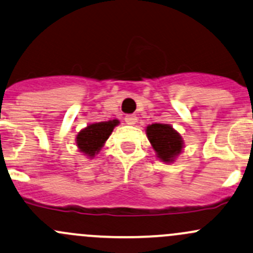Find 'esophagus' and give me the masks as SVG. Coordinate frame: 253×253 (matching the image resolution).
Wrapping results in <instances>:
<instances>
[{
    "label": "esophagus",
    "instance_id": "1",
    "mask_svg": "<svg viewBox=\"0 0 253 253\" xmlns=\"http://www.w3.org/2000/svg\"><path fill=\"white\" fill-rule=\"evenodd\" d=\"M125 121H126L127 125H135V122H137V116L135 115H127L126 118H125Z\"/></svg>",
    "mask_w": 253,
    "mask_h": 253
}]
</instances>
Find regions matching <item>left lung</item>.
Listing matches in <instances>:
<instances>
[{"label": "left lung", "instance_id": "left-lung-1", "mask_svg": "<svg viewBox=\"0 0 253 253\" xmlns=\"http://www.w3.org/2000/svg\"><path fill=\"white\" fill-rule=\"evenodd\" d=\"M148 139L156 153V158L165 164H172L182 154L184 140L179 132L169 124H151L145 128Z\"/></svg>", "mask_w": 253, "mask_h": 253}]
</instances>
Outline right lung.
I'll use <instances>...</instances> for the list:
<instances>
[{
    "label": "right lung",
    "instance_id": "add662e5",
    "mask_svg": "<svg viewBox=\"0 0 253 253\" xmlns=\"http://www.w3.org/2000/svg\"><path fill=\"white\" fill-rule=\"evenodd\" d=\"M118 125H120V121L116 119L87 125L76 135L75 142L80 153L88 159H93L98 155Z\"/></svg>",
    "mask_w": 253,
    "mask_h": 253
}]
</instances>
